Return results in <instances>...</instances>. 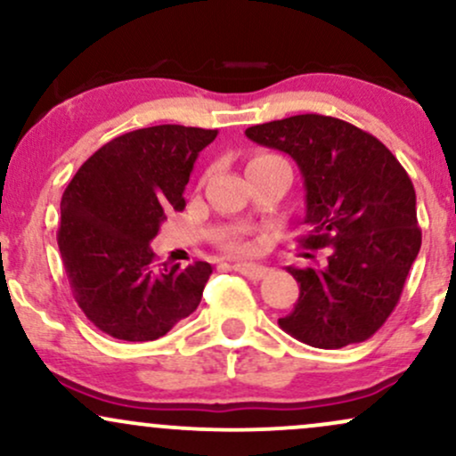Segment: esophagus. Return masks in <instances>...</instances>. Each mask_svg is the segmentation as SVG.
<instances>
[{"mask_svg": "<svg viewBox=\"0 0 456 456\" xmlns=\"http://www.w3.org/2000/svg\"><path fill=\"white\" fill-rule=\"evenodd\" d=\"M232 268H233L235 272H240V274H242V276H246V279H253V281L264 279V276L268 274V268H265V265L246 264V261H240V264H233Z\"/></svg>", "mask_w": 456, "mask_h": 456, "instance_id": "esophagus-1", "label": "esophagus"}]
</instances>
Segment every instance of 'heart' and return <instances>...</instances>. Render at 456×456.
Returning <instances> with one entry per match:
<instances>
[{"instance_id": "b5f03b06", "label": "heart", "mask_w": 456, "mask_h": 456, "mask_svg": "<svg viewBox=\"0 0 456 456\" xmlns=\"http://www.w3.org/2000/svg\"><path fill=\"white\" fill-rule=\"evenodd\" d=\"M274 159H276V156H272V154H257V156H255V159H250L248 167H250V165H259V162L274 160ZM227 248H229V250H242V248H244V244L240 242V240H232V242L227 244Z\"/></svg>"}]
</instances>
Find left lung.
Masks as SVG:
<instances>
[{
  "instance_id": "left-lung-1",
  "label": "left lung",
  "mask_w": 456,
  "mask_h": 456,
  "mask_svg": "<svg viewBox=\"0 0 456 456\" xmlns=\"http://www.w3.org/2000/svg\"><path fill=\"white\" fill-rule=\"evenodd\" d=\"M246 137L296 160L306 191L300 242L328 246L323 264L287 268L300 297L279 326L319 349L370 338L395 311L422 244L407 171L373 134L328 115L257 124Z\"/></svg>"
}]
</instances>
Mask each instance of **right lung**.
<instances>
[{
    "instance_id": "1",
    "label": "right lung",
    "mask_w": 456,
    "mask_h": 456,
    "mask_svg": "<svg viewBox=\"0 0 456 456\" xmlns=\"http://www.w3.org/2000/svg\"><path fill=\"white\" fill-rule=\"evenodd\" d=\"M218 130L139 128L115 137L81 165L61 195V261L86 317L119 341H156L199 306L208 261L154 268L151 240L167 212L184 210L199 151Z\"/></svg>"
}]
</instances>
